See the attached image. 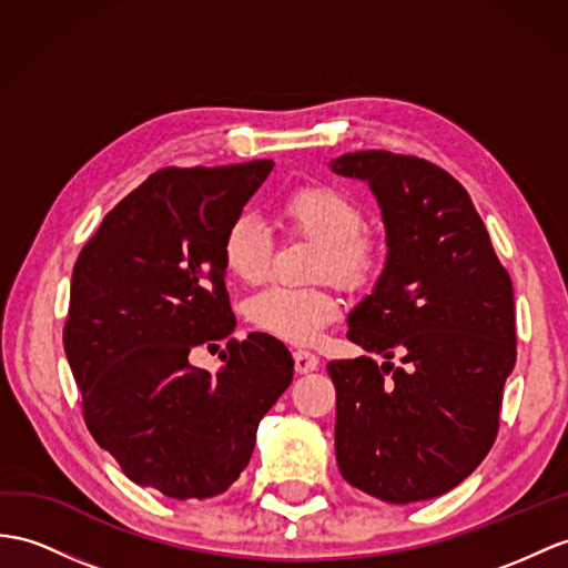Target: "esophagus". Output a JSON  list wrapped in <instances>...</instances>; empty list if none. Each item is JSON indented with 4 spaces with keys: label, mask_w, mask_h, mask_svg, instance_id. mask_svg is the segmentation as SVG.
I'll return each mask as SVG.
<instances>
[{
    "label": "esophagus",
    "mask_w": 568,
    "mask_h": 568,
    "mask_svg": "<svg viewBox=\"0 0 568 568\" xmlns=\"http://www.w3.org/2000/svg\"><path fill=\"white\" fill-rule=\"evenodd\" d=\"M317 364H321V358H317L313 352H306V349H296L294 352V368L296 373H311L317 368Z\"/></svg>",
    "instance_id": "34e87169"
}]
</instances>
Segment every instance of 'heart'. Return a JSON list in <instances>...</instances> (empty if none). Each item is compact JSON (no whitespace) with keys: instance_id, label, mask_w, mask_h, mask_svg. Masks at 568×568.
<instances>
[{"instance_id":"1","label":"heart","mask_w":568,"mask_h":568,"mask_svg":"<svg viewBox=\"0 0 568 568\" xmlns=\"http://www.w3.org/2000/svg\"><path fill=\"white\" fill-rule=\"evenodd\" d=\"M284 226L321 243L317 276H332L344 288H362L378 272L383 245L364 229V210L349 192L329 183H306L280 202ZM221 262L243 284L267 280L272 239L251 214H239L221 236ZM247 321L260 332L288 342L311 344L337 321L339 301L329 286H270L247 301Z\"/></svg>"}]
</instances>
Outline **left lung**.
Listing matches in <instances>:
<instances>
[{
  "label": "left lung",
  "mask_w": 568,
  "mask_h": 568,
  "mask_svg": "<svg viewBox=\"0 0 568 568\" xmlns=\"http://www.w3.org/2000/svg\"><path fill=\"white\" fill-rule=\"evenodd\" d=\"M329 165L366 180L388 233V262L347 332L385 362L327 364L339 473L388 504L434 499L473 475L499 434L514 284L467 190L436 163L373 149Z\"/></svg>",
  "instance_id": "1"
}]
</instances>
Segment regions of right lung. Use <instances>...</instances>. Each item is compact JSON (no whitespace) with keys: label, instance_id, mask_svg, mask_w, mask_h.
<instances>
[{"label":"right lung","instance_id":"1","mask_svg":"<svg viewBox=\"0 0 568 568\" xmlns=\"http://www.w3.org/2000/svg\"><path fill=\"white\" fill-rule=\"evenodd\" d=\"M272 165L151 173L103 216L72 272L62 337L84 422L124 475L171 499L226 491L294 378L292 354L265 332L229 339L216 376L187 362L236 327L221 236Z\"/></svg>","mask_w":568,"mask_h":568}]
</instances>
